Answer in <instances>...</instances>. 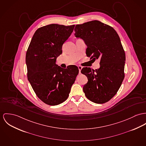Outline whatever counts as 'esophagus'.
I'll return each mask as SVG.
<instances>
[{
	"instance_id": "34e87169",
	"label": "esophagus",
	"mask_w": 146,
	"mask_h": 146,
	"mask_svg": "<svg viewBox=\"0 0 146 146\" xmlns=\"http://www.w3.org/2000/svg\"><path fill=\"white\" fill-rule=\"evenodd\" d=\"M78 68L79 73H80V71H81V70H82V67L80 66H78Z\"/></svg>"
}]
</instances>
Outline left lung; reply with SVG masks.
Masks as SVG:
<instances>
[{
	"mask_svg": "<svg viewBox=\"0 0 146 146\" xmlns=\"http://www.w3.org/2000/svg\"><path fill=\"white\" fill-rule=\"evenodd\" d=\"M74 31L87 46V56L101 59L99 69H82L88 78L83 92L94 103H106L115 95L124 78L125 55L119 35L112 27L98 21L76 25Z\"/></svg>",
	"mask_w": 146,
	"mask_h": 146,
	"instance_id": "8db88e82",
	"label": "left lung"
}]
</instances>
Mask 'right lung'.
I'll use <instances>...</instances> for the list:
<instances>
[{
  "instance_id": "right-lung-1",
  "label": "right lung",
  "mask_w": 146,
  "mask_h": 146,
  "mask_svg": "<svg viewBox=\"0 0 146 146\" xmlns=\"http://www.w3.org/2000/svg\"><path fill=\"white\" fill-rule=\"evenodd\" d=\"M74 26L52 24L38 28L27 51L28 79L37 97L50 106L67 99L78 74L77 66L63 69L56 64Z\"/></svg>"
}]
</instances>
